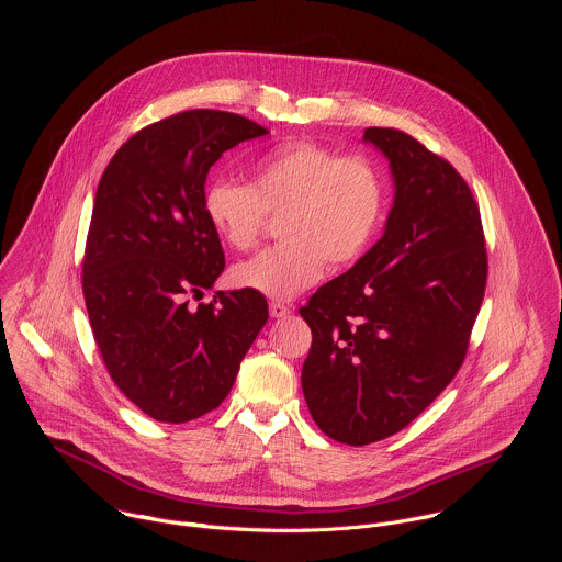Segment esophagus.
Segmentation results:
<instances>
[{
	"label": "esophagus",
	"instance_id": "1",
	"mask_svg": "<svg viewBox=\"0 0 562 562\" xmlns=\"http://www.w3.org/2000/svg\"><path fill=\"white\" fill-rule=\"evenodd\" d=\"M269 313H271V317H286L291 313V306L282 304V302H271Z\"/></svg>",
	"mask_w": 562,
	"mask_h": 562
}]
</instances>
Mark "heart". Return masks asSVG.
Wrapping results in <instances>:
<instances>
[{
	"instance_id": "b5f03b06",
	"label": "heart",
	"mask_w": 562,
	"mask_h": 562,
	"mask_svg": "<svg viewBox=\"0 0 562 562\" xmlns=\"http://www.w3.org/2000/svg\"><path fill=\"white\" fill-rule=\"evenodd\" d=\"M386 209L382 169L364 155H345L317 142H291L262 155L251 184L215 178L204 191V215L222 243L249 249L269 213H282L284 243L231 269L237 289L291 300L331 267L358 262Z\"/></svg>"
}]
</instances>
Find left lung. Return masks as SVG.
I'll list each match as a JSON object with an SVG mask.
<instances>
[{
	"instance_id": "obj_1",
	"label": "left lung",
	"mask_w": 562,
	"mask_h": 562,
	"mask_svg": "<svg viewBox=\"0 0 562 562\" xmlns=\"http://www.w3.org/2000/svg\"><path fill=\"white\" fill-rule=\"evenodd\" d=\"M364 139L395 182L384 235L300 308L313 334L306 407L353 447L405 429L456 378L487 284L483 220L462 176L405 131L371 126Z\"/></svg>"
}]
</instances>
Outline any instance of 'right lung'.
Instances as JSON below:
<instances>
[{"instance_id": "right-lung-1", "label": "right lung", "mask_w": 562, "mask_h": 562, "mask_svg": "<svg viewBox=\"0 0 562 562\" xmlns=\"http://www.w3.org/2000/svg\"><path fill=\"white\" fill-rule=\"evenodd\" d=\"M269 133L243 115L195 109L128 137L98 184L82 291L106 371L157 423H189L228 395L269 319L262 293L215 291L224 271L204 182L224 150Z\"/></svg>"}]
</instances>
